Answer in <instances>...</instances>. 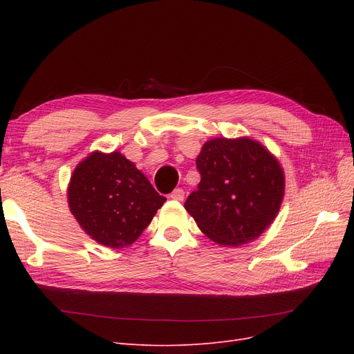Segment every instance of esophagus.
<instances>
[{"mask_svg":"<svg viewBox=\"0 0 354 354\" xmlns=\"http://www.w3.org/2000/svg\"><path fill=\"white\" fill-rule=\"evenodd\" d=\"M171 196V199H174V201H183L185 199V190L183 189H176L173 194L169 195Z\"/></svg>","mask_w":354,"mask_h":354,"instance_id":"esophagus-1","label":"esophagus"}]
</instances>
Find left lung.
<instances>
[{
	"mask_svg": "<svg viewBox=\"0 0 354 354\" xmlns=\"http://www.w3.org/2000/svg\"><path fill=\"white\" fill-rule=\"evenodd\" d=\"M196 167L201 181L185 208L207 238L239 246L270 227L283 201L285 174L269 149L250 137L211 138Z\"/></svg>",
	"mask_w": 354,
	"mask_h": 354,
	"instance_id": "left-lung-1",
	"label": "left lung"
}]
</instances>
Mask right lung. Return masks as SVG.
Returning a JSON list of instances; mask_svg holds the SVG:
<instances>
[{
  "label": "right lung",
  "instance_id": "add662e5",
  "mask_svg": "<svg viewBox=\"0 0 354 354\" xmlns=\"http://www.w3.org/2000/svg\"><path fill=\"white\" fill-rule=\"evenodd\" d=\"M167 199L121 152H91L73 169L68 203L88 236L108 248L134 243Z\"/></svg>",
  "mask_w": 354,
  "mask_h": 354
}]
</instances>
